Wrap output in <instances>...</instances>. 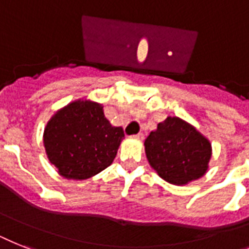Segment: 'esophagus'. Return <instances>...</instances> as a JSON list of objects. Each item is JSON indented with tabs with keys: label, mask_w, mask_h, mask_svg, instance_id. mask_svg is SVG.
Masks as SVG:
<instances>
[{
	"label": "esophagus",
	"mask_w": 249,
	"mask_h": 249,
	"mask_svg": "<svg viewBox=\"0 0 249 249\" xmlns=\"http://www.w3.org/2000/svg\"><path fill=\"white\" fill-rule=\"evenodd\" d=\"M134 138L139 139V141H142V139H143V134H142V133H138V134H137V135H134Z\"/></svg>",
	"instance_id": "1"
}]
</instances>
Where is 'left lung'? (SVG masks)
<instances>
[{"instance_id": "left-lung-1", "label": "left lung", "mask_w": 249, "mask_h": 249, "mask_svg": "<svg viewBox=\"0 0 249 249\" xmlns=\"http://www.w3.org/2000/svg\"><path fill=\"white\" fill-rule=\"evenodd\" d=\"M145 156L160 178L174 185H185L209 170L211 143L192 124L167 116L144 142Z\"/></svg>"}]
</instances>
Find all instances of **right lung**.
Instances as JSON below:
<instances>
[{"label": "right lung", "mask_w": 249, "mask_h": 249, "mask_svg": "<svg viewBox=\"0 0 249 249\" xmlns=\"http://www.w3.org/2000/svg\"><path fill=\"white\" fill-rule=\"evenodd\" d=\"M123 138V128L110 124L102 105L76 100L48 120L43 144L61 177L84 180L110 166Z\"/></svg>", "instance_id": "1"}]
</instances>
